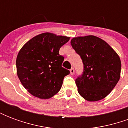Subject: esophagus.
<instances>
[{
    "mask_svg": "<svg viewBox=\"0 0 128 128\" xmlns=\"http://www.w3.org/2000/svg\"><path fill=\"white\" fill-rule=\"evenodd\" d=\"M70 75H73L74 74V72H75V70L73 68H71L70 69Z\"/></svg>",
    "mask_w": 128,
    "mask_h": 128,
    "instance_id": "34e87169",
    "label": "esophagus"
}]
</instances>
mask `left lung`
Listing matches in <instances>:
<instances>
[{
    "instance_id": "left-lung-1",
    "label": "left lung",
    "mask_w": 128,
    "mask_h": 128,
    "mask_svg": "<svg viewBox=\"0 0 128 128\" xmlns=\"http://www.w3.org/2000/svg\"><path fill=\"white\" fill-rule=\"evenodd\" d=\"M70 44L84 65L82 74L75 80L78 92L89 102L105 98L120 78L121 64L117 53L94 36L74 38Z\"/></svg>"
}]
</instances>
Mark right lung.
Returning <instances> with one entry per match:
<instances>
[{
    "mask_svg": "<svg viewBox=\"0 0 128 128\" xmlns=\"http://www.w3.org/2000/svg\"><path fill=\"white\" fill-rule=\"evenodd\" d=\"M69 37L44 33L22 47L16 58L17 74L22 86L32 95L49 99L58 93L68 70L62 66L64 58L59 50Z\"/></svg>",
    "mask_w": 128,
    "mask_h": 128,
    "instance_id": "obj_1",
    "label": "right lung"
}]
</instances>
